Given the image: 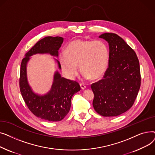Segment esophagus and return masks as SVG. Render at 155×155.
Instances as JSON below:
<instances>
[{
    "mask_svg": "<svg viewBox=\"0 0 155 155\" xmlns=\"http://www.w3.org/2000/svg\"><path fill=\"white\" fill-rule=\"evenodd\" d=\"M80 85L81 88H82V90H84L85 88H86V85H84V84H80Z\"/></svg>",
    "mask_w": 155,
    "mask_h": 155,
    "instance_id": "1",
    "label": "esophagus"
}]
</instances>
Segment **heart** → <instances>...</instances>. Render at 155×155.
Returning a JSON list of instances; mask_svg holds the SVG:
<instances>
[{
  "instance_id": "heart-1",
  "label": "heart",
  "mask_w": 155,
  "mask_h": 155,
  "mask_svg": "<svg viewBox=\"0 0 155 155\" xmlns=\"http://www.w3.org/2000/svg\"><path fill=\"white\" fill-rule=\"evenodd\" d=\"M60 63L63 71L70 78L77 76V65L85 78H99L108 67L109 48L101 40L75 39L67 45L64 53L60 54Z\"/></svg>"
}]
</instances>
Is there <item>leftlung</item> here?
<instances>
[{
  "label": "left lung",
  "mask_w": 155,
  "mask_h": 155,
  "mask_svg": "<svg viewBox=\"0 0 155 155\" xmlns=\"http://www.w3.org/2000/svg\"><path fill=\"white\" fill-rule=\"evenodd\" d=\"M99 38L109 46V63L102 79L91 85L93 107L104 117L117 116L131 108L141 86L140 63L135 51L114 33Z\"/></svg>",
  "instance_id": "obj_1"
}]
</instances>
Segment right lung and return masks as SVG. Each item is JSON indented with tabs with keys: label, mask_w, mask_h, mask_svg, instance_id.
<instances>
[{
	"label": "right lung",
	"mask_w": 155,
	"mask_h": 155,
	"mask_svg": "<svg viewBox=\"0 0 155 155\" xmlns=\"http://www.w3.org/2000/svg\"><path fill=\"white\" fill-rule=\"evenodd\" d=\"M63 41V38L59 36H47L39 40L26 53L21 64L19 87L22 98L35 116L48 121H60L67 115L71 107V97L80 91V86L76 81L61 77L56 71L51 91L43 96L38 95L32 91L28 83L26 64L29 56L36 53H50L58 56ZM56 61L61 69L60 62Z\"/></svg>",
	"instance_id": "right-lung-1"
}]
</instances>
